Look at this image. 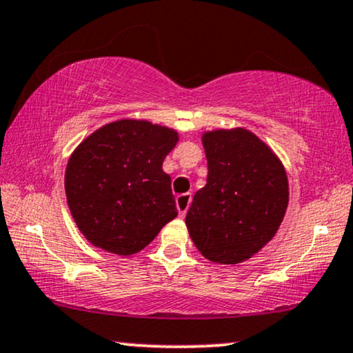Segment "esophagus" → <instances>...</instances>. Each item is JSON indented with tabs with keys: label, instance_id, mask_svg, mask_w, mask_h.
I'll list each match as a JSON object with an SVG mask.
<instances>
[{
	"label": "esophagus",
	"instance_id": "1",
	"mask_svg": "<svg viewBox=\"0 0 353 353\" xmlns=\"http://www.w3.org/2000/svg\"><path fill=\"white\" fill-rule=\"evenodd\" d=\"M190 200H192V194H181L176 197V205H177V210H179V215L181 216H185L187 210H189V205H190Z\"/></svg>",
	"mask_w": 353,
	"mask_h": 353
}]
</instances>
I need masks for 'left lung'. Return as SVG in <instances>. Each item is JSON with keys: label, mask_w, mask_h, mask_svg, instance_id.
I'll return each mask as SVG.
<instances>
[{"label": "left lung", "mask_w": 353, "mask_h": 353, "mask_svg": "<svg viewBox=\"0 0 353 353\" xmlns=\"http://www.w3.org/2000/svg\"><path fill=\"white\" fill-rule=\"evenodd\" d=\"M207 184L187 212L189 234L203 257L239 264L274 238L288 205L287 172L254 133H205Z\"/></svg>", "instance_id": "obj_1"}]
</instances>
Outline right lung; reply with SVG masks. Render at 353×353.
<instances>
[{"label":"right lung","instance_id":"add662e5","mask_svg":"<svg viewBox=\"0 0 353 353\" xmlns=\"http://www.w3.org/2000/svg\"><path fill=\"white\" fill-rule=\"evenodd\" d=\"M177 133L145 120H117L89 135L65 172L68 207L89 243L119 256L141 251L177 216L163 161Z\"/></svg>","mask_w":353,"mask_h":353}]
</instances>
